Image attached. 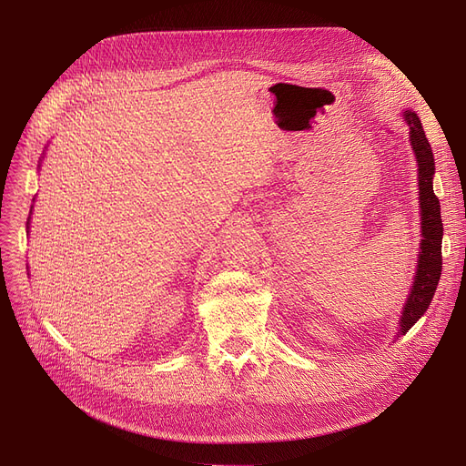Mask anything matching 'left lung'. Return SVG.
Segmentation results:
<instances>
[{"label": "left lung", "mask_w": 466, "mask_h": 466, "mask_svg": "<svg viewBox=\"0 0 466 466\" xmlns=\"http://www.w3.org/2000/svg\"><path fill=\"white\" fill-rule=\"evenodd\" d=\"M406 122L410 127V141L413 147L415 158L420 166V202H421V253L418 260V272H415V281L410 292V299L402 309L400 317V332L406 334L420 317L431 306L434 297L436 285L442 274V236L444 227L440 218V202L432 190V176H434V157L431 143L421 127V120L413 111L404 113Z\"/></svg>", "instance_id": "obj_1"}]
</instances>
